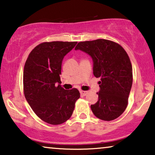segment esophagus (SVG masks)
<instances>
[{
  "instance_id": "esophagus-1",
  "label": "esophagus",
  "mask_w": 155,
  "mask_h": 155,
  "mask_svg": "<svg viewBox=\"0 0 155 155\" xmlns=\"http://www.w3.org/2000/svg\"><path fill=\"white\" fill-rule=\"evenodd\" d=\"M80 92V94L82 95V96H86L87 94L88 93L87 91H83V90H81Z\"/></svg>"
}]
</instances>
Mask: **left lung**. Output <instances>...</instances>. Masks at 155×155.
Masks as SVG:
<instances>
[{"label": "left lung", "mask_w": 155, "mask_h": 155, "mask_svg": "<svg viewBox=\"0 0 155 155\" xmlns=\"http://www.w3.org/2000/svg\"><path fill=\"white\" fill-rule=\"evenodd\" d=\"M75 50L92 57L93 74L100 78L98 101L91 105L95 116L103 120H112L126 110L133 84V68L126 51L110 40L81 41Z\"/></svg>", "instance_id": "left-lung-1"}]
</instances>
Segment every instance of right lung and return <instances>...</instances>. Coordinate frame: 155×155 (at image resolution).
<instances>
[{
    "label": "right lung",
    "instance_id": "add662e5",
    "mask_svg": "<svg viewBox=\"0 0 155 155\" xmlns=\"http://www.w3.org/2000/svg\"><path fill=\"white\" fill-rule=\"evenodd\" d=\"M77 41L44 42L29 54L23 72V88L27 102L42 120L59 125L73 114L80 98L76 88L65 90L61 86V65Z\"/></svg>",
    "mask_w": 155,
    "mask_h": 155
}]
</instances>
